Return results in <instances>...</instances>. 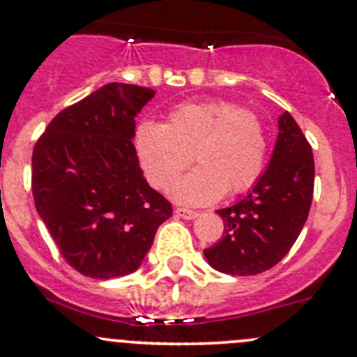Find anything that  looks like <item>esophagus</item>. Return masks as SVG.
I'll use <instances>...</instances> for the list:
<instances>
[{"mask_svg":"<svg viewBox=\"0 0 357 357\" xmlns=\"http://www.w3.org/2000/svg\"><path fill=\"white\" fill-rule=\"evenodd\" d=\"M174 213L178 215V217L185 218V220H193V218L198 217V211L188 210V208H176Z\"/></svg>","mask_w":357,"mask_h":357,"instance_id":"esophagus-1","label":"esophagus"}]
</instances>
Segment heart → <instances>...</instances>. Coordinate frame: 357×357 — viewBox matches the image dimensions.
I'll list each match as a JSON object with an SVG mask.
<instances>
[{"mask_svg":"<svg viewBox=\"0 0 357 357\" xmlns=\"http://www.w3.org/2000/svg\"><path fill=\"white\" fill-rule=\"evenodd\" d=\"M135 149L151 185L167 190L190 166H198L172 188L186 205H206L244 193L259 178L268 154L261 116L232 101H191L176 107L166 123H142Z\"/></svg>","mask_w":357,"mask_h":357,"instance_id":"obj_1","label":"heart"}]
</instances>
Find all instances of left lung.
<instances>
[{"instance_id": "obj_1", "label": "left lung", "mask_w": 357, "mask_h": 357, "mask_svg": "<svg viewBox=\"0 0 357 357\" xmlns=\"http://www.w3.org/2000/svg\"><path fill=\"white\" fill-rule=\"evenodd\" d=\"M313 179L312 146L295 119L284 112L266 171L241 202L217 211L225 229L217 244L203 250L211 268L252 276L276 266L307 222Z\"/></svg>"}]
</instances>
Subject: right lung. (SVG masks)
Segmentation results:
<instances>
[{
    "mask_svg": "<svg viewBox=\"0 0 357 357\" xmlns=\"http://www.w3.org/2000/svg\"><path fill=\"white\" fill-rule=\"evenodd\" d=\"M155 95L109 83L54 116L32 154L35 208L77 273H134L172 206L142 176L135 116Z\"/></svg>",
    "mask_w": 357,
    "mask_h": 357,
    "instance_id": "1",
    "label": "right lung"
}]
</instances>
